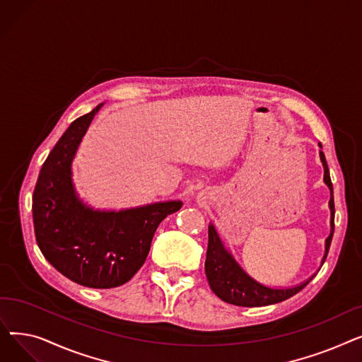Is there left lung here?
Masks as SVG:
<instances>
[{
    "label": "left lung",
    "mask_w": 362,
    "mask_h": 362,
    "mask_svg": "<svg viewBox=\"0 0 362 362\" xmlns=\"http://www.w3.org/2000/svg\"><path fill=\"white\" fill-rule=\"evenodd\" d=\"M320 158L325 165V182L329 186L332 198H330V211H332V233L326 240V255L322 258V262L326 261L329 254V248L332 243L333 232H334V201H333V185L330 180V173L325 152H320ZM205 274L210 283L213 292L224 302L232 303L238 307H264L272 305L281 300H286L291 296L300 292L307 284L313 280H307L299 286L289 289H272L265 288L254 279L246 274L239 264L232 258V255L224 250V246L211 224L208 227V250L205 259Z\"/></svg>",
    "instance_id": "1"
}]
</instances>
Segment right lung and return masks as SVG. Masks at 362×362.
<instances>
[{"label":"right lung","instance_id":"obj_1","mask_svg":"<svg viewBox=\"0 0 362 362\" xmlns=\"http://www.w3.org/2000/svg\"><path fill=\"white\" fill-rule=\"evenodd\" d=\"M101 105L76 119L45 160L33 191L37 246L52 267L82 286L117 288L145 262L158 224L180 210V201L119 213L93 211L74 194L70 163Z\"/></svg>","mask_w":362,"mask_h":362}]
</instances>
